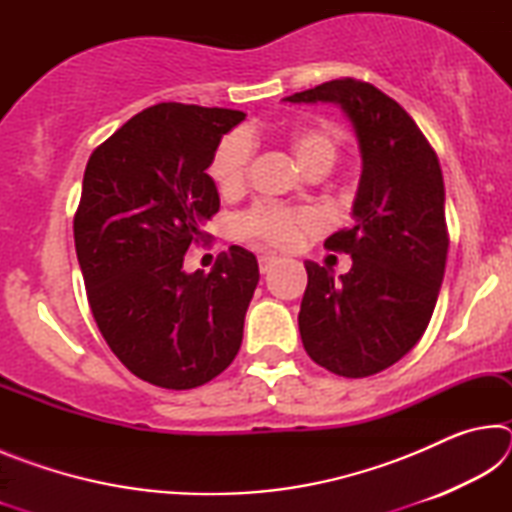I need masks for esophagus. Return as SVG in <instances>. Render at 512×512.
Masks as SVG:
<instances>
[{
  "mask_svg": "<svg viewBox=\"0 0 512 512\" xmlns=\"http://www.w3.org/2000/svg\"><path fill=\"white\" fill-rule=\"evenodd\" d=\"M277 264V259L275 257H268V255H264V257H259V271L262 273H268L271 271V268Z\"/></svg>",
  "mask_w": 512,
  "mask_h": 512,
  "instance_id": "obj_1",
  "label": "esophagus"
}]
</instances>
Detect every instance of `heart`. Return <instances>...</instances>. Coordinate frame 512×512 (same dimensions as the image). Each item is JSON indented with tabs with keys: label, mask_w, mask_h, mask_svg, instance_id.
Masks as SVG:
<instances>
[{
	"label": "heart",
	"mask_w": 512,
	"mask_h": 512,
	"mask_svg": "<svg viewBox=\"0 0 512 512\" xmlns=\"http://www.w3.org/2000/svg\"><path fill=\"white\" fill-rule=\"evenodd\" d=\"M287 146L293 158L302 169H329L339 153V144L332 131L325 126L316 124H300L293 126L287 133ZM250 155H253V144H250L244 133H232L223 137L219 146L214 149L210 162V176L216 189L223 196H237L246 185ZM316 225V216L309 210H298V207H282V205H259L255 210L241 216L237 221V232L241 237L259 241L275 248H289Z\"/></svg>",
	"instance_id": "heart-1"
}]
</instances>
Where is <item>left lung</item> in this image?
Wrapping results in <instances>:
<instances>
[{
	"mask_svg": "<svg viewBox=\"0 0 512 512\" xmlns=\"http://www.w3.org/2000/svg\"><path fill=\"white\" fill-rule=\"evenodd\" d=\"M284 101L339 106L361 153L352 225L325 239L352 257V268L336 280L305 262L302 345L334 375H377L422 339L443 284L449 237L440 162L409 112L370 83L336 79Z\"/></svg>",
	"mask_w": 512,
	"mask_h": 512,
	"instance_id": "left-lung-1",
	"label": "left lung"
}]
</instances>
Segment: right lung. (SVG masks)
<instances>
[{
    "label": "right lung",
    "mask_w": 512,
    "mask_h": 512,
    "mask_svg": "<svg viewBox=\"0 0 512 512\" xmlns=\"http://www.w3.org/2000/svg\"><path fill=\"white\" fill-rule=\"evenodd\" d=\"M241 110L158 103L128 119L90 155L74 216L76 257L99 332L149 384L187 391L230 366L259 266L230 246L210 273L183 268L219 212L207 176Z\"/></svg>",
    "instance_id": "add662e5"
}]
</instances>
